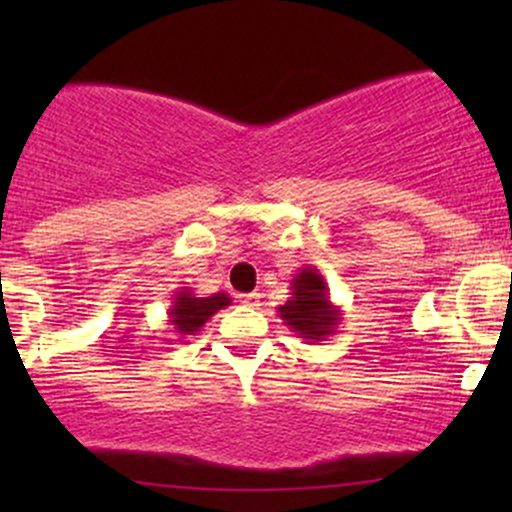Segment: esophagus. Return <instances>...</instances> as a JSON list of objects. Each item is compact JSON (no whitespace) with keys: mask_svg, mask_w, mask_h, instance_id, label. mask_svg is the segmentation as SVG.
<instances>
[{"mask_svg":"<svg viewBox=\"0 0 512 512\" xmlns=\"http://www.w3.org/2000/svg\"><path fill=\"white\" fill-rule=\"evenodd\" d=\"M240 303L248 305V308H255V305H260V293H243V296H238Z\"/></svg>","mask_w":512,"mask_h":512,"instance_id":"esophagus-1","label":"esophagus"}]
</instances>
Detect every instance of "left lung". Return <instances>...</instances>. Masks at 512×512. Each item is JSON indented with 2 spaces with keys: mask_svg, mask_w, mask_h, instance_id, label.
<instances>
[{
  "mask_svg": "<svg viewBox=\"0 0 512 512\" xmlns=\"http://www.w3.org/2000/svg\"><path fill=\"white\" fill-rule=\"evenodd\" d=\"M284 325L308 344L325 342L342 322V308L330 301L325 276L308 264L291 279V298L276 308Z\"/></svg>",
  "mask_w": 512,
  "mask_h": 512,
  "instance_id": "obj_1",
  "label": "left lung"
}]
</instances>
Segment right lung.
Masks as SVG:
<instances>
[{
	"instance_id": "obj_1",
	"label": "right lung",
	"mask_w": 512,
	"mask_h": 512,
	"mask_svg": "<svg viewBox=\"0 0 512 512\" xmlns=\"http://www.w3.org/2000/svg\"><path fill=\"white\" fill-rule=\"evenodd\" d=\"M226 305H231L228 293H211V296L199 298L190 286H182L175 291L173 305L168 308V325L173 327L175 334H180L178 339L190 337L202 330L211 315H216Z\"/></svg>"
}]
</instances>
